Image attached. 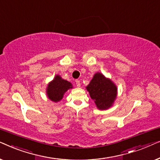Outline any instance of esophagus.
Masks as SVG:
<instances>
[{
	"label": "esophagus",
	"instance_id": "obj_1",
	"mask_svg": "<svg viewBox=\"0 0 160 160\" xmlns=\"http://www.w3.org/2000/svg\"><path fill=\"white\" fill-rule=\"evenodd\" d=\"M76 86H77L78 87H81V83H80L79 80H76Z\"/></svg>",
	"mask_w": 160,
	"mask_h": 160
}]
</instances>
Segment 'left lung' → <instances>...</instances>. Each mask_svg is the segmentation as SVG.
I'll list each match as a JSON object with an SVG mask.
<instances>
[{
	"label": "left lung",
	"instance_id": "1",
	"mask_svg": "<svg viewBox=\"0 0 160 160\" xmlns=\"http://www.w3.org/2000/svg\"><path fill=\"white\" fill-rule=\"evenodd\" d=\"M86 88L100 110L110 108L117 95V86L112 81L98 72L94 75Z\"/></svg>",
	"mask_w": 160,
	"mask_h": 160
}]
</instances>
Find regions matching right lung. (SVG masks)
Segmentation results:
<instances>
[{
  "label": "right lung",
  "instance_id": "obj_1",
  "mask_svg": "<svg viewBox=\"0 0 160 160\" xmlns=\"http://www.w3.org/2000/svg\"><path fill=\"white\" fill-rule=\"evenodd\" d=\"M72 87H73L71 83L62 79L60 76L57 75L48 84L47 89V96L52 101L57 102L62 100L65 92Z\"/></svg>",
  "mask_w": 160,
  "mask_h": 160
}]
</instances>
